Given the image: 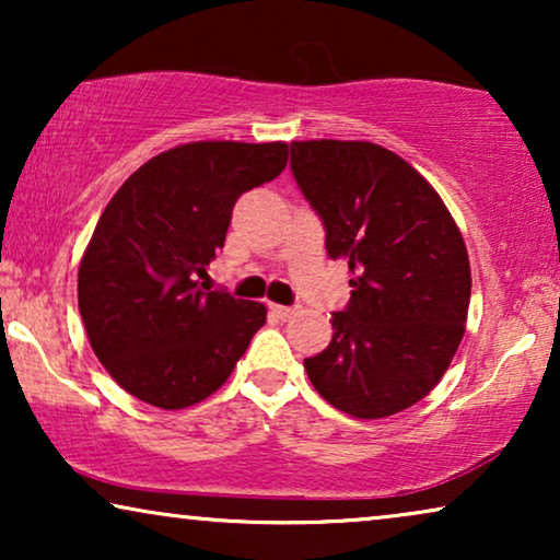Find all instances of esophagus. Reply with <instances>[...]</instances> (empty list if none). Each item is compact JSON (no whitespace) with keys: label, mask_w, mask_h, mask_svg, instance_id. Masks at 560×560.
<instances>
[{"label":"esophagus","mask_w":560,"mask_h":560,"mask_svg":"<svg viewBox=\"0 0 560 560\" xmlns=\"http://www.w3.org/2000/svg\"><path fill=\"white\" fill-rule=\"evenodd\" d=\"M270 313L275 318H280V320H288V318H293V308H288V305H278V303H270Z\"/></svg>","instance_id":"1"}]
</instances>
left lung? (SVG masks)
Instances as JSON below:
<instances>
[{
  "label": "left lung",
  "mask_w": 560,
  "mask_h": 560,
  "mask_svg": "<svg viewBox=\"0 0 560 560\" xmlns=\"http://www.w3.org/2000/svg\"><path fill=\"white\" fill-rule=\"evenodd\" d=\"M290 171L324 221L328 257L351 270L349 305L305 372L341 412L395 416L439 385L464 339V236L431 183L374 142H290Z\"/></svg>",
  "instance_id": "obj_1"
}]
</instances>
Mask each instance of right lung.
<instances>
[{
    "mask_svg": "<svg viewBox=\"0 0 560 560\" xmlns=\"http://www.w3.org/2000/svg\"><path fill=\"white\" fill-rule=\"evenodd\" d=\"M285 142H188L148 160L106 203L79 267L91 349L137 400L196 405L229 380L267 308L206 288L236 198L278 178Z\"/></svg>",
    "mask_w": 560,
    "mask_h": 560,
    "instance_id": "1",
    "label": "right lung"
}]
</instances>
